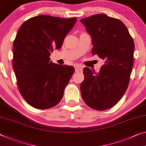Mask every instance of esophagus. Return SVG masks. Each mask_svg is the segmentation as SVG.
<instances>
[{
  "mask_svg": "<svg viewBox=\"0 0 146 146\" xmlns=\"http://www.w3.org/2000/svg\"><path fill=\"white\" fill-rule=\"evenodd\" d=\"M82 67L80 65H78V64H76L74 65V68H75V71L76 72H79L81 69H82Z\"/></svg>",
  "mask_w": 146,
  "mask_h": 146,
  "instance_id": "34e87169",
  "label": "esophagus"
}]
</instances>
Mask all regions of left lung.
Listing matches in <instances>:
<instances>
[{
  "instance_id": "left-lung-1",
  "label": "left lung",
  "mask_w": 146,
  "mask_h": 146,
  "mask_svg": "<svg viewBox=\"0 0 146 146\" xmlns=\"http://www.w3.org/2000/svg\"><path fill=\"white\" fill-rule=\"evenodd\" d=\"M92 39V54L105 60L100 71L84 68L81 84L83 100L96 110H104L116 104L126 91L133 70L134 44L121 21L105 14L82 19Z\"/></svg>"
}]
</instances>
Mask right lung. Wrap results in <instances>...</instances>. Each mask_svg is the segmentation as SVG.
I'll return each mask as SVG.
<instances>
[{
  "instance_id": "right-lung-1",
  "label": "right lung",
  "mask_w": 146,
  "mask_h": 146,
  "mask_svg": "<svg viewBox=\"0 0 146 146\" xmlns=\"http://www.w3.org/2000/svg\"><path fill=\"white\" fill-rule=\"evenodd\" d=\"M77 21L50 15L31 17L22 24L13 44V68L20 93L38 109H48L62 99L74 72L72 66L50 61Z\"/></svg>"
}]
</instances>
